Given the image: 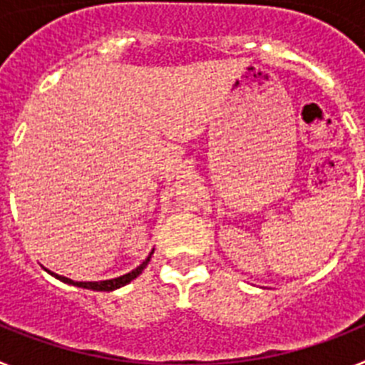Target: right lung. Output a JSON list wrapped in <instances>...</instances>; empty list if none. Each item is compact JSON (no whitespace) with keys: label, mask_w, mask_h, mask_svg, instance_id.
<instances>
[{"label":"right lung","mask_w":365,"mask_h":365,"mask_svg":"<svg viewBox=\"0 0 365 365\" xmlns=\"http://www.w3.org/2000/svg\"><path fill=\"white\" fill-rule=\"evenodd\" d=\"M151 254H153V250L150 252V256L146 257V259L140 263V265L137 267V269H133L131 272L124 274V276H118V278H113V279H106V282H73V279L66 278V276H60V274L56 272H51V270H47V272L53 276V278L60 279V282L67 283V285H73V287H80V289H87V291H115V289H120V287L128 285L130 282H133L135 278H137L138 274H143V270L146 269V265L150 263L151 259Z\"/></svg>","instance_id":"right-lung-1"}]
</instances>
